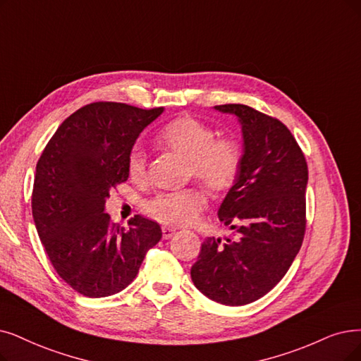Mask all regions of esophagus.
Wrapping results in <instances>:
<instances>
[{
    "label": "esophagus",
    "mask_w": 361,
    "mask_h": 361,
    "mask_svg": "<svg viewBox=\"0 0 361 361\" xmlns=\"http://www.w3.org/2000/svg\"><path fill=\"white\" fill-rule=\"evenodd\" d=\"M176 234V229L175 228H170V226H163V238L164 240H169L171 238L173 235Z\"/></svg>",
    "instance_id": "obj_1"
}]
</instances>
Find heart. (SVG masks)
I'll list each match as a JSON object with an SVG mask.
<instances>
[{
  "instance_id": "heart-1",
  "label": "heart",
  "mask_w": 361,
  "mask_h": 361,
  "mask_svg": "<svg viewBox=\"0 0 361 361\" xmlns=\"http://www.w3.org/2000/svg\"><path fill=\"white\" fill-rule=\"evenodd\" d=\"M214 132L191 117L169 123L158 136L161 145L188 161L186 175L194 176L212 192H225L237 182L241 170V149L231 139H214ZM128 175L143 179L147 175V155L133 147L127 158ZM206 204V197L198 188H183L160 192L145 203L147 213L155 221L182 226L198 219Z\"/></svg>"
}]
</instances>
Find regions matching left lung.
Segmentation results:
<instances>
[{"label":"left lung","instance_id":"left-lung-1","mask_svg":"<svg viewBox=\"0 0 361 361\" xmlns=\"http://www.w3.org/2000/svg\"><path fill=\"white\" fill-rule=\"evenodd\" d=\"M214 109L235 115L243 132L240 176L218 212L234 237L206 238L191 279L209 299L240 307L274 289L295 261L307 225L308 166L277 118L240 104Z\"/></svg>","mask_w":361,"mask_h":361}]
</instances>
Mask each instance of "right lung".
<instances>
[{
  "label": "right lung",
  "instance_id": "1",
  "mask_svg": "<svg viewBox=\"0 0 361 361\" xmlns=\"http://www.w3.org/2000/svg\"><path fill=\"white\" fill-rule=\"evenodd\" d=\"M164 108L94 102L59 126L37 163L32 216L59 277L89 298L121 292L161 240L157 222L136 214L124 229L105 213L109 191L128 178L127 158Z\"/></svg>",
  "mask_w": 361,
  "mask_h": 361
}]
</instances>
